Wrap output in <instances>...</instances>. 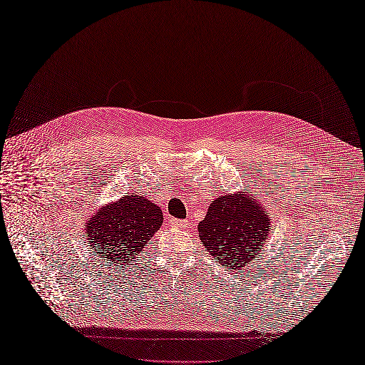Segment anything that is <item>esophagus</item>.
I'll list each match as a JSON object with an SVG mask.
<instances>
[{
  "label": "esophagus",
  "instance_id": "34e87169",
  "mask_svg": "<svg viewBox=\"0 0 365 365\" xmlns=\"http://www.w3.org/2000/svg\"><path fill=\"white\" fill-rule=\"evenodd\" d=\"M169 225L173 228H184L187 225V220L182 219H170L169 220Z\"/></svg>",
  "mask_w": 365,
  "mask_h": 365
}]
</instances>
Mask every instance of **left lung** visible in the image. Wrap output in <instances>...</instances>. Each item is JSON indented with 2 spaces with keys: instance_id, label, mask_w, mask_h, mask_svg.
Returning <instances> with one entry per match:
<instances>
[{
  "instance_id": "8db88e82",
  "label": "left lung",
  "mask_w": 365,
  "mask_h": 365,
  "mask_svg": "<svg viewBox=\"0 0 365 365\" xmlns=\"http://www.w3.org/2000/svg\"><path fill=\"white\" fill-rule=\"evenodd\" d=\"M250 193L245 187L237 193L216 197L197 225L205 250L228 269H248L271 231L269 213Z\"/></svg>"
}]
</instances>
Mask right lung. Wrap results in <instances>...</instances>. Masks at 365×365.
<instances>
[{
    "label": "right lung",
    "instance_id": "obj_1",
    "mask_svg": "<svg viewBox=\"0 0 365 365\" xmlns=\"http://www.w3.org/2000/svg\"><path fill=\"white\" fill-rule=\"evenodd\" d=\"M161 225L160 207L145 196L132 193L98 208L85 228L88 242L109 264L129 263Z\"/></svg>",
    "mask_w": 365,
    "mask_h": 365
}]
</instances>
